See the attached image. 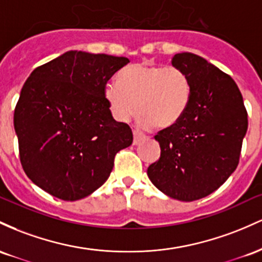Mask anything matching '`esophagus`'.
Listing matches in <instances>:
<instances>
[{
    "label": "esophagus",
    "instance_id": "1",
    "mask_svg": "<svg viewBox=\"0 0 262 262\" xmlns=\"http://www.w3.org/2000/svg\"><path fill=\"white\" fill-rule=\"evenodd\" d=\"M142 140V134H140L139 131H134V145H139Z\"/></svg>",
    "mask_w": 262,
    "mask_h": 262
}]
</instances>
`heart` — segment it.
<instances>
[{
    "label": "heart",
    "mask_w": 262,
    "mask_h": 262,
    "mask_svg": "<svg viewBox=\"0 0 262 262\" xmlns=\"http://www.w3.org/2000/svg\"><path fill=\"white\" fill-rule=\"evenodd\" d=\"M117 80L105 85L104 96L119 122L128 121L137 108L141 128H168L181 120L189 104V78L178 68L140 61L123 68Z\"/></svg>",
    "instance_id": "obj_1"
}]
</instances>
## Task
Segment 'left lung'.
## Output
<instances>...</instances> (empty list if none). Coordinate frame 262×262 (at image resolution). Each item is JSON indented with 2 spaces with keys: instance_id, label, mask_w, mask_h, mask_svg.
<instances>
[{
  "instance_id": "1",
  "label": "left lung",
  "mask_w": 262,
  "mask_h": 262,
  "mask_svg": "<svg viewBox=\"0 0 262 262\" xmlns=\"http://www.w3.org/2000/svg\"><path fill=\"white\" fill-rule=\"evenodd\" d=\"M170 63L186 73L192 94L181 120L155 136L161 157L147 176L166 195L193 202L218 189L236 169L248 113L235 81L204 58L178 53Z\"/></svg>"
}]
</instances>
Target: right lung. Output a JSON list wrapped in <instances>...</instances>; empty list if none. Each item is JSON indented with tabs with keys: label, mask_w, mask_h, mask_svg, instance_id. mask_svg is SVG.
<instances>
[{
	"label": "right lung",
	"mask_w": 262,
	"mask_h": 262,
	"mask_svg": "<svg viewBox=\"0 0 262 262\" xmlns=\"http://www.w3.org/2000/svg\"><path fill=\"white\" fill-rule=\"evenodd\" d=\"M127 63L125 57L69 51L31 73L13 123L20 163L36 186L73 202L107 181L115 155L134 140L104 96L105 85Z\"/></svg>",
	"instance_id": "add662e5"
}]
</instances>
